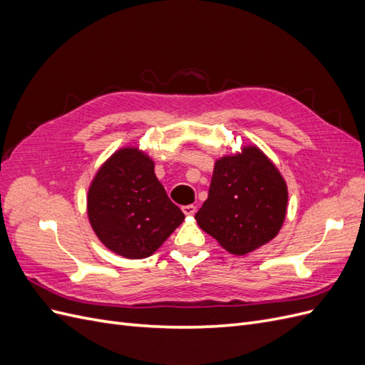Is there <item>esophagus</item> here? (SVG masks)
<instances>
[{
    "mask_svg": "<svg viewBox=\"0 0 365 365\" xmlns=\"http://www.w3.org/2000/svg\"><path fill=\"white\" fill-rule=\"evenodd\" d=\"M182 212H184V215H187V216H192V215H195L196 213V207L195 205H182Z\"/></svg>",
    "mask_w": 365,
    "mask_h": 365,
    "instance_id": "1",
    "label": "esophagus"
}]
</instances>
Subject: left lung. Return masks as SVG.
<instances>
[{"instance_id": "obj_1", "label": "left lung", "mask_w": 365, "mask_h": 365, "mask_svg": "<svg viewBox=\"0 0 365 365\" xmlns=\"http://www.w3.org/2000/svg\"><path fill=\"white\" fill-rule=\"evenodd\" d=\"M286 205L288 189L280 172L250 146L216 161L208 197L195 217L227 251L244 256L277 236Z\"/></svg>"}]
</instances>
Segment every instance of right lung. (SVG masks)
I'll use <instances>...</instances> for the list:
<instances>
[{
    "instance_id": "obj_1",
    "label": "right lung",
    "mask_w": 365,
    "mask_h": 365,
    "mask_svg": "<svg viewBox=\"0 0 365 365\" xmlns=\"http://www.w3.org/2000/svg\"><path fill=\"white\" fill-rule=\"evenodd\" d=\"M88 217L102 244L126 259L155 252L184 220L153 173V161L125 148L109 158L88 192Z\"/></svg>"
}]
</instances>
